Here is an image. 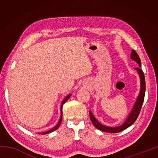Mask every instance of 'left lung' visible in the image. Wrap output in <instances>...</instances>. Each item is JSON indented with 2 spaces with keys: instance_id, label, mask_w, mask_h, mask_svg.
<instances>
[{
  "instance_id": "1",
  "label": "left lung",
  "mask_w": 158,
  "mask_h": 158,
  "mask_svg": "<svg viewBox=\"0 0 158 158\" xmlns=\"http://www.w3.org/2000/svg\"><path fill=\"white\" fill-rule=\"evenodd\" d=\"M130 58L134 61H135L137 63L139 66L138 68H135L136 71L137 72V73L139 76L140 79V91L139 93L137 98V100H136L135 104H134V106L132 109V110L130 112L129 115H128L127 118L125 119L122 125H119V126L117 127H109L106 126V125H104L101 124L100 122H99L97 119L95 118L94 115L93 114L91 111H89L90 114V120L93 123V124L94 125V126L97 128L98 130L102 131V132H111V133H118L121 132V131L124 130L126 129V128L129 127L131 126L135 122L136 120H137V117L139 114V112L141 111V106L143 105V100H144V96H145V91H146V83H145V77H144V74L143 73L142 69H141V60L139 56L137 53L135 52V50H132L130 54Z\"/></svg>"
}]
</instances>
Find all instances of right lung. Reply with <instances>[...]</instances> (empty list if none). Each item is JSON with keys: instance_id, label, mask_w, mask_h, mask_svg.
<instances>
[{"instance_id": "add662e5", "label": "right lung", "mask_w": 158, "mask_h": 158, "mask_svg": "<svg viewBox=\"0 0 158 158\" xmlns=\"http://www.w3.org/2000/svg\"><path fill=\"white\" fill-rule=\"evenodd\" d=\"M70 96H71V94H69V95H68L66 96V97L63 99V100L62 101V103H61V106H60V119H59V121H58V123L56 124V125L55 127H53V128H52V129H50V130H47V131H45V132H38V134H42V135H46V134H49V133H51V132H53V131H55L56 130H57L58 128V127L60 126V123H61V121H62V117H63V111H62V109H63V104L65 103V102H66L68 100V99L70 98Z\"/></svg>"}]
</instances>
